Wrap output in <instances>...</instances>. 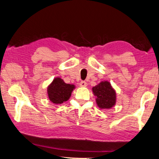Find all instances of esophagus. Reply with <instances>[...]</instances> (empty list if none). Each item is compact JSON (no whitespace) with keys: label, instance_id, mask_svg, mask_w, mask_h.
Here are the masks:
<instances>
[{"label":"esophagus","instance_id":"34e87169","mask_svg":"<svg viewBox=\"0 0 159 159\" xmlns=\"http://www.w3.org/2000/svg\"><path fill=\"white\" fill-rule=\"evenodd\" d=\"M79 85H80V87H84L87 86V83L85 82V81H81L80 84H79Z\"/></svg>","mask_w":159,"mask_h":159}]
</instances>
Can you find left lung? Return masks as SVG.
Wrapping results in <instances>:
<instances>
[{
    "label": "left lung",
    "mask_w": 159,
    "mask_h": 159,
    "mask_svg": "<svg viewBox=\"0 0 159 159\" xmlns=\"http://www.w3.org/2000/svg\"><path fill=\"white\" fill-rule=\"evenodd\" d=\"M96 102L101 109H109L116 103V92L107 81L101 82L93 88Z\"/></svg>",
    "instance_id": "8db88e82"
}]
</instances>
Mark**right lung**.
<instances>
[{
  "mask_svg": "<svg viewBox=\"0 0 159 159\" xmlns=\"http://www.w3.org/2000/svg\"><path fill=\"white\" fill-rule=\"evenodd\" d=\"M75 85L66 84L60 78H56L48 88V97L52 103L61 104L70 98Z\"/></svg>",
  "mask_w": 159,
  "mask_h": 159,
  "instance_id": "1",
  "label": "right lung"
}]
</instances>
